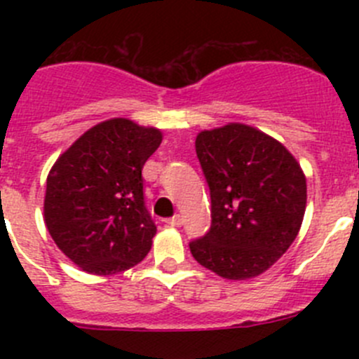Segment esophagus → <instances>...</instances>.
Returning a JSON list of instances; mask_svg holds the SVG:
<instances>
[{
  "mask_svg": "<svg viewBox=\"0 0 359 359\" xmlns=\"http://www.w3.org/2000/svg\"><path fill=\"white\" fill-rule=\"evenodd\" d=\"M182 215H179V213H177V215H173V217H170L168 220H166V224H170V226L172 227H180L182 226Z\"/></svg>",
  "mask_w": 359,
  "mask_h": 359,
  "instance_id": "esophagus-1",
  "label": "esophagus"
}]
</instances>
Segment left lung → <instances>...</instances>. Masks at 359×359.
<instances>
[{"label": "left lung", "mask_w": 359, "mask_h": 359, "mask_svg": "<svg viewBox=\"0 0 359 359\" xmlns=\"http://www.w3.org/2000/svg\"><path fill=\"white\" fill-rule=\"evenodd\" d=\"M196 154L210 187L212 226L191 241V253L227 280L259 276L302 226V168L283 144L243 123L198 133Z\"/></svg>", "instance_id": "left-lung-1"}]
</instances>
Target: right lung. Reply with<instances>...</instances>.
I'll return each instance as SVG.
<instances>
[{
  "label": "right lung",
  "instance_id": "right-lung-1",
  "mask_svg": "<svg viewBox=\"0 0 359 359\" xmlns=\"http://www.w3.org/2000/svg\"><path fill=\"white\" fill-rule=\"evenodd\" d=\"M161 140L158 128L112 118L83 133L50 170L46 229L86 273H121L149 253L156 226L142 168Z\"/></svg>",
  "mask_w": 359,
  "mask_h": 359
}]
</instances>
